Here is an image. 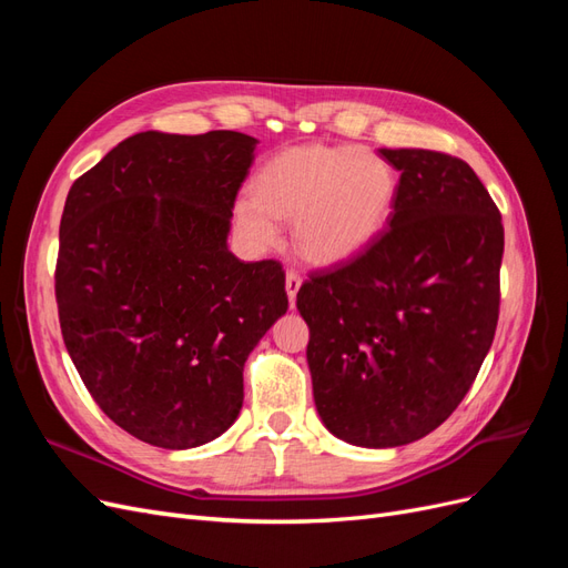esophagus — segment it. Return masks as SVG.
Returning <instances> with one entry per match:
<instances>
[{"label": "esophagus", "instance_id": "esophagus-1", "mask_svg": "<svg viewBox=\"0 0 568 568\" xmlns=\"http://www.w3.org/2000/svg\"><path fill=\"white\" fill-rule=\"evenodd\" d=\"M301 284H303L301 274H298L296 270H288V272H286V296H288L291 305H294V301H296V294H298Z\"/></svg>", "mask_w": 568, "mask_h": 568}]
</instances>
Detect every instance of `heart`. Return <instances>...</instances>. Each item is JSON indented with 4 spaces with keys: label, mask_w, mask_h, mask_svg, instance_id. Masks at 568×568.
I'll use <instances>...</instances> for the list:
<instances>
[{
    "label": "heart",
    "mask_w": 568,
    "mask_h": 568,
    "mask_svg": "<svg viewBox=\"0 0 568 568\" xmlns=\"http://www.w3.org/2000/svg\"><path fill=\"white\" fill-rule=\"evenodd\" d=\"M395 192L393 168L367 149L291 146L257 173L253 196L234 201V225L251 248H267L280 239L277 220H294L305 261L336 265L384 230Z\"/></svg>",
    "instance_id": "obj_1"
}]
</instances>
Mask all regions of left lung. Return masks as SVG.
<instances>
[{
    "label": "left lung",
    "mask_w": 568,
    "mask_h": 568,
    "mask_svg": "<svg viewBox=\"0 0 568 568\" xmlns=\"http://www.w3.org/2000/svg\"><path fill=\"white\" fill-rule=\"evenodd\" d=\"M379 153L400 170L388 227L296 296L320 417L363 448L419 440L462 403L495 336L505 251L503 215L462 159Z\"/></svg>",
    "instance_id": "1"
}]
</instances>
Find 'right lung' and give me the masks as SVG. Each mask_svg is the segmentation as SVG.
Wrapping results in <instances>:
<instances>
[{"label":"right lung","instance_id":"right-lung-1","mask_svg":"<svg viewBox=\"0 0 568 568\" xmlns=\"http://www.w3.org/2000/svg\"><path fill=\"white\" fill-rule=\"evenodd\" d=\"M257 140L140 132L68 192L57 257L63 343L104 415L165 450L225 434L244 363L288 307L277 261H239L230 217Z\"/></svg>","mask_w":568,"mask_h":568}]
</instances>
